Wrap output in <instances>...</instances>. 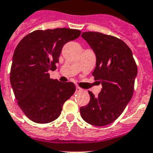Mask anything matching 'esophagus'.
Wrapping results in <instances>:
<instances>
[{"instance_id": "1", "label": "esophagus", "mask_w": 153, "mask_h": 153, "mask_svg": "<svg viewBox=\"0 0 153 153\" xmlns=\"http://www.w3.org/2000/svg\"><path fill=\"white\" fill-rule=\"evenodd\" d=\"M82 91V88H80L79 87H76V91L77 92H79V91Z\"/></svg>"}]
</instances>
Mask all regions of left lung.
Wrapping results in <instances>:
<instances>
[{"instance_id": "obj_1", "label": "left lung", "mask_w": 153, "mask_h": 153, "mask_svg": "<svg viewBox=\"0 0 153 153\" xmlns=\"http://www.w3.org/2000/svg\"><path fill=\"white\" fill-rule=\"evenodd\" d=\"M82 37L96 54L92 75L102 89L97 97L88 91L90 101L80 108V114L91 125H108L122 114L133 96L136 63L131 48L117 37L93 31L82 32Z\"/></svg>"}]
</instances>
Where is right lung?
<instances>
[{
	"instance_id": "1",
	"label": "right lung",
	"mask_w": 153,
	"mask_h": 153,
	"mask_svg": "<svg viewBox=\"0 0 153 153\" xmlns=\"http://www.w3.org/2000/svg\"><path fill=\"white\" fill-rule=\"evenodd\" d=\"M81 31L70 28L36 30L19 42L14 50L10 83L18 105L36 123H48L59 117L62 105L74 93L71 82L50 79L63 46L79 37Z\"/></svg>"
}]
</instances>
